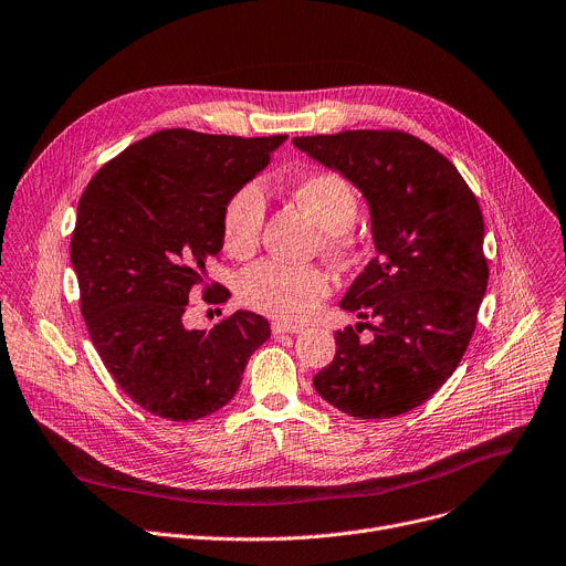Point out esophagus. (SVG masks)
I'll list each match as a JSON object with an SVG mask.
<instances>
[{"mask_svg": "<svg viewBox=\"0 0 566 566\" xmlns=\"http://www.w3.org/2000/svg\"><path fill=\"white\" fill-rule=\"evenodd\" d=\"M271 329H273L275 336H282V334H297L302 327H297V325H286V323H273Z\"/></svg>", "mask_w": 566, "mask_h": 566, "instance_id": "obj_1", "label": "esophagus"}]
</instances>
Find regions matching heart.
<instances>
[{"instance_id":"heart-1","label":"heart","mask_w":566,"mask_h":566,"mask_svg":"<svg viewBox=\"0 0 566 566\" xmlns=\"http://www.w3.org/2000/svg\"><path fill=\"white\" fill-rule=\"evenodd\" d=\"M291 196L323 228V248L345 254L352 245V226L358 217V193L338 174L316 171L291 185ZM266 219V200L256 182L237 187L223 202L221 239L228 254L243 260L260 245ZM239 300L250 310L282 323L312 318L332 293V280L321 266H297L264 260L245 269L237 284Z\"/></svg>"}]
</instances>
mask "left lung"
I'll return each mask as SVG.
<instances>
[{
  "mask_svg": "<svg viewBox=\"0 0 566 566\" xmlns=\"http://www.w3.org/2000/svg\"><path fill=\"white\" fill-rule=\"evenodd\" d=\"M293 144L364 191L377 248L340 300L377 325L338 329L334 361L314 386L358 420L408 413L451 377L476 329L490 275L479 200L440 150L401 130ZM364 324L376 332L370 342L357 338Z\"/></svg>",
  "mask_w": 566,
  "mask_h": 566,
  "instance_id": "8db88e82",
  "label": "left lung"
}]
</instances>
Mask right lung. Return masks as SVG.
<instances>
[{
	"label": "right lung",
	"instance_id": "right-lung-1",
	"mask_svg": "<svg viewBox=\"0 0 566 566\" xmlns=\"http://www.w3.org/2000/svg\"><path fill=\"white\" fill-rule=\"evenodd\" d=\"M286 135L153 133L87 182L72 232V266L90 338L119 388L148 413L193 422L239 390L271 325L234 312L187 329L191 291L219 256L226 198L252 180ZM219 284H205L202 297Z\"/></svg>",
	"mask_w": 566,
	"mask_h": 566
}]
</instances>
